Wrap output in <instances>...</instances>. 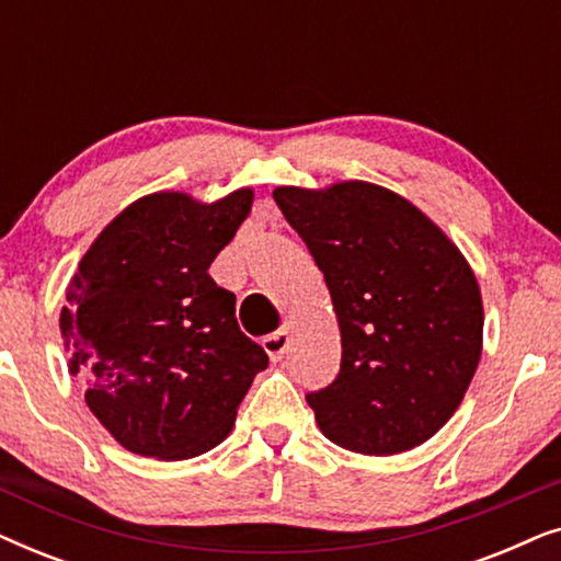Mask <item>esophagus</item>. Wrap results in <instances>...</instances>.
I'll return each mask as SVG.
<instances>
[{"instance_id": "obj_1", "label": "esophagus", "mask_w": 561, "mask_h": 561, "mask_svg": "<svg viewBox=\"0 0 561 561\" xmlns=\"http://www.w3.org/2000/svg\"><path fill=\"white\" fill-rule=\"evenodd\" d=\"M263 347L267 352V357L280 359L288 352V347H290V334L288 332H275L271 336H265Z\"/></svg>"}]
</instances>
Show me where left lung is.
<instances>
[{
	"mask_svg": "<svg viewBox=\"0 0 561 561\" xmlns=\"http://www.w3.org/2000/svg\"><path fill=\"white\" fill-rule=\"evenodd\" d=\"M324 273L342 336L332 386L306 396L321 434L370 457L409 451L459 409L482 355L470 263L416 204L370 181L273 191Z\"/></svg>",
	"mask_w": 561,
	"mask_h": 561,
	"instance_id": "1",
	"label": "left lung"
}]
</instances>
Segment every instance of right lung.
Here are the masks:
<instances>
[{
	"mask_svg": "<svg viewBox=\"0 0 561 561\" xmlns=\"http://www.w3.org/2000/svg\"><path fill=\"white\" fill-rule=\"evenodd\" d=\"M252 202V188L214 202L140 196L68 280L58 321L68 373L81 375L91 413L127 451L179 462L214 449L267 367L237 324L234 294L209 275Z\"/></svg>",
	"mask_w": 561,
	"mask_h": 561,
	"instance_id": "1",
	"label": "right lung"
}]
</instances>
